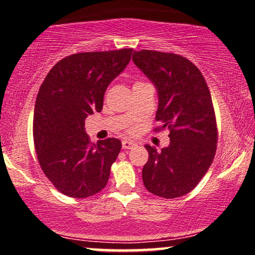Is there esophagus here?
Returning <instances> with one entry per match:
<instances>
[{
  "mask_svg": "<svg viewBox=\"0 0 255 255\" xmlns=\"http://www.w3.org/2000/svg\"><path fill=\"white\" fill-rule=\"evenodd\" d=\"M136 146V142L131 141V140H124L122 141V147L125 148V150H130V148H134Z\"/></svg>",
  "mask_w": 255,
  "mask_h": 255,
  "instance_id": "1",
  "label": "esophagus"
}]
</instances>
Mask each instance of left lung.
Returning <instances> with one entry per match:
<instances>
[{"instance_id": "left-lung-1", "label": "left lung", "mask_w": 255, "mask_h": 255, "mask_svg": "<svg viewBox=\"0 0 255 255\" xmlns=\"http://www.w3.org/2000/svg\"><path fill=\"white\" fill-rule=\"evenodd\" d=\"M133 62L156 85L159 104L153 131L169 129L170 145L159 152L146 145L142 181L157 197L186 195L209 170L217 150L215 109L205 78L188 58L172 52L140 50Z\"/></svg>"}]
</instances>
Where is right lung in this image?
<instances>
[{
    "label": "right lung",
    "instance_id": "obj_1",
    "mask_svg": "<svg viewBox=\"0 0 255 255\" xmlns=\"http://www.w3.org/2000/svg\"><path fill=\"white\" fill-rule=\"evenodd\" d=\"M131 51L69 55L40 85L33 114L34 148L45 176L67 197L87 198L107 186L121 141L108 137L92 144L85 119L101 113L108 85L129 63Z\"/></svg>",
    "mask_w": 255,
    "mask_h": 255
}]
</instances>
